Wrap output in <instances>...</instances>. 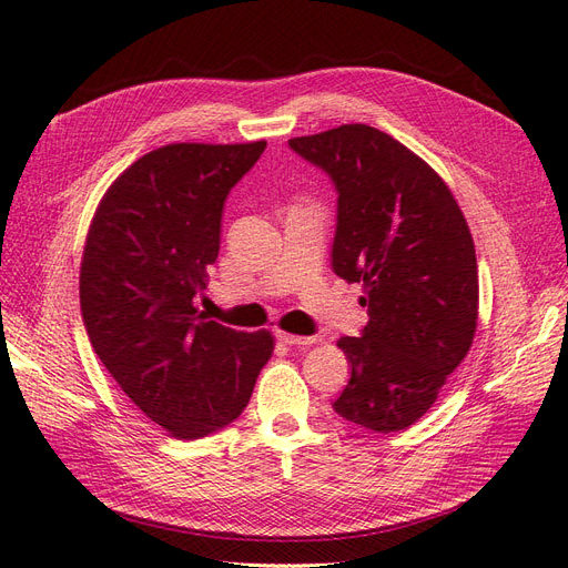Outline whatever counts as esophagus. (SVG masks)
I'll return each mask as SVG.
<instances>
[{
    "instance_id": "obj_1",
    "label": "esophagus",
    "mask_w": 568,
    "mask_h": 568,
    "mask_svg": "<svg viewBox=\"0 0 568 568\" xmlns=\"http://www.w3.org/2000/svg\"><path fill=\"white\" fill-rule=\"evenodd\" d=\"M277 338L286 346H313V343H317V336H296L286 332H277Z\"/></svg>"
}]
</instances>
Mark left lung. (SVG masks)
Instances as JSON below:
<instances>
[{"label": "left lung", "mask_w": 568, "mask_h": 568, "mask_svg": "<svg viewBox=\"0 0 568 568\" xmlns=\"http://www.w3.org/2000/svg\"><path fill=\"white\" fill-rule=\"evenodd\" d=\"M288 146L336 184L332 265L363 284L369 313L363 336L336 343L353 372L334 409L372 432H403L432 409L474 343L478 265L467 217L432 165L376 128L351 123Z\"/></svg>", "instance_id": "obj_1"}]
</instances>
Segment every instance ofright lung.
<instances>
[{
    "mask_svg": "<svg viewBox=\"0 0 568 568\" xmlns=\"http://www.w3.org/2000/svg\"><path fill=\"white\" fill-rule=\"evenodd\" d=\"M267 142L165 144L101 196L84 239V329L118 386L168 436L203 438L232 424L274 351L267 329L236 332L199 315L220 251L230 189Z\"/></svg>",
    "mask_w": 568,
    "mask_h": 568,
    "instance_id": "add662e5",
    "label": "right lung"
}]
</instances>
